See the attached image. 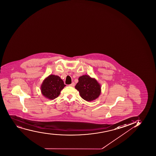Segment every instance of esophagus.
Returning <instances> with one entry per match:
<instances>
[{
	"instance_id": "obj_1",
	"label": "esophagus",
	"mask_w": 156,
	"mask_h": 156,
	"mask_svg": "<svg viewBox=\"0 0 156 156\" xmlns=\"http://www.w3.org/2000/svg\"><path fill=\"white\" fill-rule=\"evenodd\" d=\"M75 83L74 82H73L72 83H71V84H69V87H74V86H75Z\"/></svg>"
}]
</instances>
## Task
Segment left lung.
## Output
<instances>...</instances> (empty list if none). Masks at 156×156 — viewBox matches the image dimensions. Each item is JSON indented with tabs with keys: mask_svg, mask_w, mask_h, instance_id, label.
I'll return each instance as SVG.
<instances>
[{
	"mask_svg": "<svg viewBox=\"0 0 156 156\" xmlns=\"http://www.w3.org/2000/svg\"><path fill=\"white\" fill-rule=\"evenodd\" d=\"M75 88L79 91L81 97L87 102L97 99L101 93V85L94 78L88 75L79 77Z\"/></svg>",
	"mask_w": 156,
	"mask_h": 156,
	"instance_id": "obj_1",
	"label": "left lung"
}]
</instances>
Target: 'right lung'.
I'll use <instances>...</instances> for the list:
<instances>
[{
	"label": "right lung",
	"instance_id": "add662e5",
	"mask_svg": "<svg viewBox=\"0 0 156 156\" xmlns=\"http://www.w3.org/2000/svg\"><path fill=\"white\" fill-rule=\"evenodd\" d=\"M66 86L58 76L50 75L42 82L41 91L47 99L54 100L58 97L60 91Z\"/></svg>",
	"mask_w": 156,
	"mask_h": 156
}]
</instances>
